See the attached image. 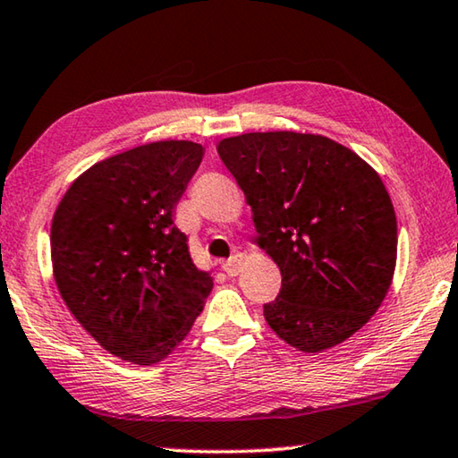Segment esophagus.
I'll return each mask as SVG.
<instances>
[{
  "instance_id": "34e87169",
  "label": "esophagus",
  "mask_w": 458,
  "mask_h": 458,
  "mask_svg": "<svg viewBox=\"0 0 458 458\" xmlns=\"http://www.w3.org/2000/svg\"><path fill=\"white\" fill-rule=\"evenodd\" d=\"M240 262H242V257H240V254L224 262V270H226L228 276H236L240 273Z\"/></svg>"
}]
</instances>
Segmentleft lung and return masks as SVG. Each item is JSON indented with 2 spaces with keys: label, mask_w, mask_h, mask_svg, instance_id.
I'll list each match as a JSON object with an SVG mask.
<instances>
[{
  "label": "left lung",
  "mask_w": 458,
  "mask_h": 458,
  "mask_svg": "<svg viewBox=\"0 0 458 458\" xmlns=\"http://www.w3.org/2000/svg\"><path fill=\"white\" fill-rule=\"evenodd\" d=\"M216 149L252 208L254 244L281 268L268 327L303 353L344 344L382 305L396 268V212L382 177L313 133H242Z\"/></svg>",
  "instance_id": "8db88e82"
}]
</instances>
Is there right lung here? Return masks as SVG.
<instances>
[{
	"mask_svg": "<svg viewBox=\"0 0 458 458\" xmlns=\"http://www.w3.org/2000/svg\"><path fill=\"white\" fill-rule=\"evenodd\" d=\"M204 147L153 141L111 155L71 183L50 228L52 273L68 311L114 358L165 360L214 286L193 265L174 208Z\"/></svg>",
	"mask_w": 458,
	"mask_h": 458,
	"instance_id": "add662e5",
	"label": "right lung"
}]
</instances>
